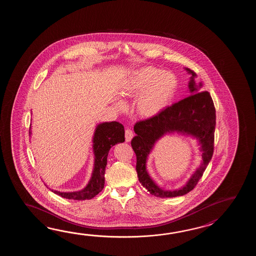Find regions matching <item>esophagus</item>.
<instances>
[{
    "label": "esophagus",
    "instance_id": "1",
    "mask_svg": "<svg viewBox=\"0 0 256 256\" xmlns=\"http://www.w3.org/2000/svg\"><path fill=\"white\" fill-rule=\"evenodd\" d=\"M132 136H134V132H132V130H130V129H127L126 130V141L128 142H130L132 140Z\"/></svg>",
    "mask_w": 256,
    "mask_h": 256
}]
</instances>
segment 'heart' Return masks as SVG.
Returning <instances> with one entry per match:
<instances>
[{"mask_svg": "<svg viewBox=\"0 0 256 256\" xmlns=\"http://www.w3.org/2000/svg\"><path fill=\"white\" fill-rule=\"evenodd\" d=\"M178 90V80L173 73L161 71L152 66H144L132 70L120 80L118 93L124 100L136 98L137 114L151 119L168 107ZM116 109L126 110L122 100L114 102Z\"/></svg>", "mask_w": 256, "mask_h": 256, "instance_id": "1", "label": "heart"}]
</instances>
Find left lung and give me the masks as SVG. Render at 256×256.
<instances>
[{
    "label": "left lung",
    "mask_w": 256,
    "mask_h": 256,
    "mask_svg": "<svg viewBox=\"0 0 256 256\" xmlns=\"http://www.w3.org/2000/svg\"><path fill=\"white\" fill-rule=\"evenodd\" d=\"M188 90L190 96L164 110L151 119L138 122L134 126L136 136L132 140V147L136 154V171L142 186L154 196L174 198L183 196L192 190L212 160L214 148V132L216 126V110L210 94L200 92L202 82H195L196 73L190 68ZM178 133L196 138L202 154V162L185 186L174 191L164 190L150 176L146 161L155 144L164 136Z\"/></svg>",
    "instance_id": "8db88e82"
}]
</instances>
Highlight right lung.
Returning a JSON list of instances; mask_svg holds the SVG:
<instances>
[{"label":"right lung","instance_id":"obj_1","mask_svg":"<svg viewBox=\"0 0 256 256\" xmlns=\"http://www.w3.org/2000/svg\"><path fill=\"white\" fill-rule=\"evenodd\" d=\"M31 126L29 130L30 137L32 136ZM124 141V127L122 124L115 120L100 122L95 127L93 134L92 152L94 154V163L92 173L87 185L80 190L71 192L54 190L48 188L49 190L62 198L75 200H90L98 195L104 190L105 183L104 173L107 166V158L110 149L115 144Z\"/></svg>","mask_w":256,"mask_h":256}]
</instances>
